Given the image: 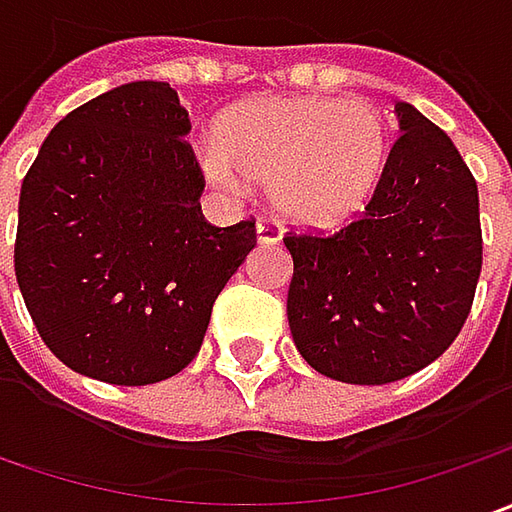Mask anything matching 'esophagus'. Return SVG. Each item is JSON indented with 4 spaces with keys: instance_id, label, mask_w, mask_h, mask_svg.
<instances>
[{
    "instance_id": "esophagus-1",
    "label": "esophagus",
    "mask_w": 512,
    "mask_h": 512,
    "mask_svg": "<svg viewBox=\"0 0 512 512\" xmlns=\"http://www.w3.org/2000/svg\"><path fill=\"white\" fill-rule=\"evenodd\" d=\"M256 239H259L262 245H276V242H282V227L276 225L273 219H259V225H256Z\"/></svg>"
}]
</instances>
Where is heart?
I'll use <instances>...</instances> for the list:
<instances>
[{
  "label": "heart",
  "mask_w": 512,
  "mask_h": 512,
  "mask_svg": "<svg viewBox=\"0 0 512 512\" xmlns=\"http://www.w3.org/2000/svg\"><path fill=\"white\" fill-rule=\"evenodd\" d=\"M390 130L364 99L330 96L253 99L225 110L216 148L202 150L207 179L270 190L276 213L302 227L333 230L353 222L382 185Z\"/></svg>",
  "instance_id": "obj_1"
}]
</instances>
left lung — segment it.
<instances>
[{
	"label": "left lung",
	"instance_id": "obj_1",
	"mask_svg": "<svg viewBox=\"0 0 512 512\" xmlns=\"http://www.w3.org/2000/svg\"><path fill=\"white\" fill-rule=\"evenodd\" d=\"M402 136L359 219L287 233V322L305 362L347 384L413 376L453 344L482 273L479 187L442 128L396 102Z\"/></svg>",
	"mask_w": 512,
	"mask_h": 512
}]
</instances>
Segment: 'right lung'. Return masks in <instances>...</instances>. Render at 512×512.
I'll return each instance as SVG.
<instances>
[{
  "label": "right lung",
  "instance_id": "1",
  "mask_svg": "<svg viewBox=\"0 0 512 512\" xmlns=\"http://www.w3.org/2000/svg\"><path fill=\"white\" fill-rule=\"evenodd\" d=\"M190 119L168 82L113 88L50 130L19 193L13 267L70 370L153 384L193 362L256 222H205Z\"/></svg>",
  "mask_w": 512,
  "mask_h": 512
}]
</instances>
